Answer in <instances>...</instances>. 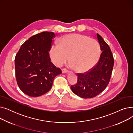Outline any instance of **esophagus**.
<instances>
[{"instance_id": "34e87169", "label": "esophagus", "mask_w": 133, "mask_h": 133, "mask_svg": "<svg viewBox=\"0 0 133 133\" xmlns=\"http://www.w3.org/2000/svg\"><path fill=\"white\" fill-rule=\"evenodd\" d=\"M68 71L66 68H64V69H62V73L63 74H65V73L66 74V73H68Z\"/></svg>"}]
</instances>
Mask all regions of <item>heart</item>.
<instances>
[{"mask_svg":"<svg viewBox=\"0 0 133 133\" xmlns=\"http://www.w3.org/2000/svg\"><path fill=\"white\" fill-rule=\"evenodd\" d=\"M59 44H53L50 48V56L54 64L61 66L69 58L75 69L85 72L94 67L101 54L99 42L85 35L68 34L61 38Z\"/></svg>","mask_w":133,"mask_h":133,"instance_id":"obj_1","label":"heart"}]
</instances>
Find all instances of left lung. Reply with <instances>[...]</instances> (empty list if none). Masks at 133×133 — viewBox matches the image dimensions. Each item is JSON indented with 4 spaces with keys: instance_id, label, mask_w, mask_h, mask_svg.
I'll return each instance as SVG.
<instances>
[{
    "instance_id": "obj_1",
    "label": "left lung",
    "mask_w": 133,
    "mask_h": 133,
    "mask_svg": "<svg viewBox=\"0 0 133 133\" xmlns=\"http://www.w3.org/2000/svg\"><path fill=\"white\" fill-rule=\"evenodd\" d=\"M97 39L102 51L96 66L84 74H78V82L72 86V92L82 98L95 97L108 85L114 66V58L110 49L103 38L97 33Z\"/></svg>"
}]
</instances>
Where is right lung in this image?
<instances>
[{
  "label": "right lung",
  "mask_w": 133,
  "mask_h": 133,
  "mask_svg": "<svg viewBox=\"0 0 133 133\" xmlns=\"http://www.w3.org/2000/svg\"><path fill=\"white\" fill-rule=\"evenodd\" d=\"M55 35L43 32L21 46L15 58L18 85L25 94L38 97L50 90L56 76L62 73L51 61L49 52Z\"/></svg>",
  "instance_id": "obj_1"
}]
</instances>
